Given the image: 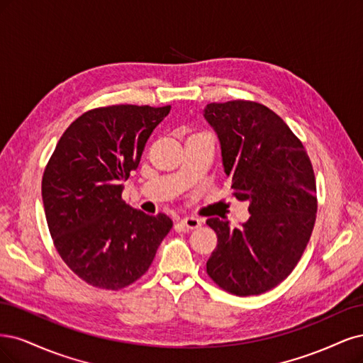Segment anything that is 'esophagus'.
Here are the masks:
<instances>
[{"label": "esophagus", "instance_id": "obj_1", "mask_svg": "<svg viewBox=\"0 0 363 363\" xmlns=\"http://www.w3.org/2000/svg\"><path fill=\"white\" fill-rule=\"evenodd\" d=\"M181 225L186 229H197L202 226V220L197 218V217H184L181 220Z\"/></svg>", "mask_w": 363, "mask_h": 363}]
</instances>
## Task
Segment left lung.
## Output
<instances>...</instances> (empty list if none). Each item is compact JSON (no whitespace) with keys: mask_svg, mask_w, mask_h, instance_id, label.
Listing matches in <instances>:
<instances>
[{"mask_svg":"<svg viewBox=\"0 0 363 363\" xmlns=\"http://www.w3.org/2000/svg\"><path fill=\"white\" fill-rule=\"evenodd\" d=\"M203 118L217 134L230 189L250 213L235 229L218 217L206 220L218 238L206 272L232 294H262L292 272L311 238L317 214L311 160L288 125L258 102H213Z\"/></svg>","mask_w":363,"mask_h":363,"instance_id":"1","label":"left lung"}]
</instances>
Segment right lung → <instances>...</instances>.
<instances>
[{"label":"right lung","instance_id":"add662e5","mask_svg":"<svg viewBox=\"0 0 363 363\" xmlns=\"http://www.w3.org/2000/svg\"><path fill=\"white\" fill-rule=\"evenodd\" d=\"M166 107L111 105L69 125L45 169L42 199L62 259L84 282L121 289L142 277L173 223L122 201Z\"/></svg>","mask_w":363,"mask_h":363}]
</instances>
